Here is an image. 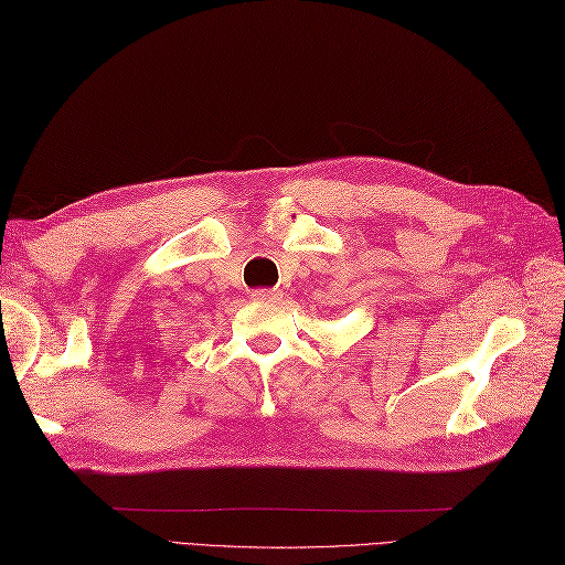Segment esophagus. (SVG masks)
I'll use <instances>...</instances> for the list:
<instances>
[{"instance_id":"34e87169","label":"esophagus","mask_w":565,"mask_h":565,"mask_svg":"<svg viewBox=\"0 0 565 565\" xmlns=\"http://www.w3.org/2000/svg\"><path fill=\"white\" fill-rule=\"evenodd\" d=\"M252 297L258 299V301H278V299H280V292H278V289H266V287H262V289H252Z\"/></svg>"}]
</instances>
